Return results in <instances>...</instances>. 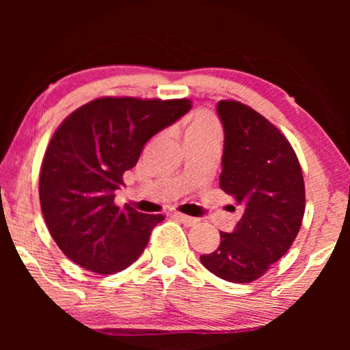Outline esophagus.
Segmentation results:
<instances>
[{
    "instance_id": "34e87169",
    "label": "esophagus",
    "mask_w": 350,
    "mask_h": 350,
    "mask_svg": "<svg viewBox=\"0 0 350 350\" xmlns=\"http://www.w3.org/2000/svg\"><path fill=\"white\" fill-rule=\"evenodd\" d=\"M174 217L178 219V221H181V223H185L186 226H194L196 223L199 221L198 218H193V217H188V215H183V213H175Z\"/></svg>"
}]
</instances>
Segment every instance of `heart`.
<instances>
[{
    "label": "heart",
    "instance_id": "obj_1",
    "mask_svg": "<svg viewBox=\"0 0 350 350\" xmlns=\"http://www.w3.org/2000/svg\"><path fill=\"white\" fill-rule=\"evenodd\" d=\"M207 135H219V124L217 121V118L207 111L196 113L194 118L191 119V124L188 127V135H186V138L207 137Z\"/></svg>",
    "mask_w": 350,
    "mask_h": 350
}]
</instances>
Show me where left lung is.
<instances>
[{
  "mask_svg": "<svg viewBox=\"0 0 350 350\" xmlns=\"http://www.w3.org/2000/svg\"><path fill=\"white\" fill-rule=\"evenodd\" d=\"M217 113L224 129L219 188L232 196L241 219L219 232L215 252L200 262L219 279L248 284L288 252L306 208L298 157L279 129L236 100H221Z\"/></svg>",
  "mask_w": 350,
  "mask_h": 350,
  "instance_id": "1",
  "label": "left lung"
}]
</instances>
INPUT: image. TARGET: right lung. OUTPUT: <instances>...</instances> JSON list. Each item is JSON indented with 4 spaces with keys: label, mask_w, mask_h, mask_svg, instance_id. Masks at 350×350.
Listing matches in <instances>:
<instances>
[{
    "label": "right lung",
    "mask_w": 350,
    "mask_h": 350,
    "mask_svg": "<svg viewBox=\"0 0 350 350\" xmlns=\"http://www.w3.org/2000/svg\"><path fill=\"white\" fill-rule=\"evenodd\" d=\"M191 109V100L102 97L60 124L40 174V202L52 239L71 261L116 274L138 260L164 215L118 207L114 191L145 143Z\"/></svg>",
    "instance_id": "1"
}]
</instances>
